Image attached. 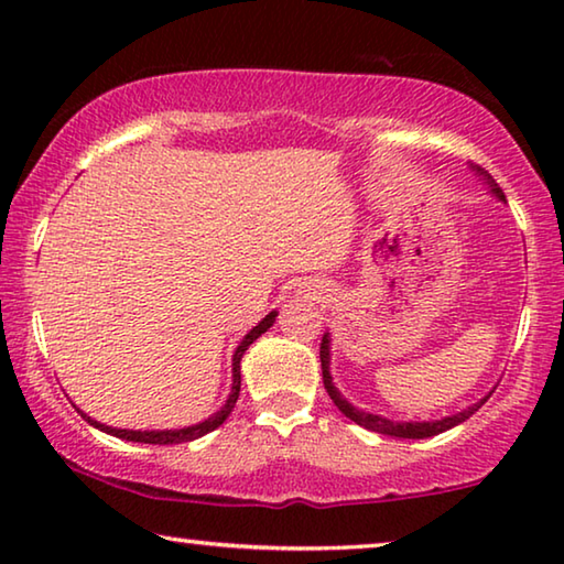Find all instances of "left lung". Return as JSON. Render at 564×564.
Returning a JSON list of instances; mask_svg holds the SVG:
<instances>
[{"instance_id": "8db88e82", "label": "left lung", "mask_w": 564, "mask_h": 564, "mask_svg": "<svg viewBox=\"0 0 564 564\" xmlns=\"http://www.w3.org/2000/svg\"><path fill=\"white\" fill-rule=\"evenodd\" d=\"M470 169L485 181V184L492 188V194L498 196L500 202H505V194L500 191V186L495 184V178L488 174V171H485L482 166H477V164H470ZM328 366H330V333H326V336H323V343H321V368H323V386H326L333 403H336V408L340 410L343 415L350 417L352 423L362 425L366 431L383 433V435H390V437H405V441H423V437H433V435H441L445 431H451V427L465 423V420L470 417L475 410L485 403V400H488V398H482L480 403H473L470 408H465L463 413L447 415V417H441V420H423V423H413V420H410V423H395V420L366 413V410H358L356 405H350L348 400L338 393V388L333 386Z\"/></svg>"}]
</instances>
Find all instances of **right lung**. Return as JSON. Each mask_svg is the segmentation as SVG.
Listing matches in <instances>:
<instances>
[{
	"label": "right lung",
	"instance_id": "obj_1",
	"mask_svg": "<svg viewBox=\"0 0 564 564\" xmlns=\"http://www.w3.org/2000/svg\"><path fill=\"white\" fill-rule=\"evenodd\" d=\"M275 316H279V313L271 311L269 316H265V318L259 323V326L246 333L243 340H241V346H238L236 352H234V386H231V395H228L224 408L218 410V413H214L208 420H204V423L188 425V427H178V431H121V427H109V425H104V423H97V420H91L87 413H82V415L87 417L94 427H99V431L109 433V435H113V437H121V441H129V443L176 445V443L196 441V437H202V435H206V433L216 431V427L221 425L228 415H231V410H234L236 400H238V393H241V358H243V352L248 350V346H251V343H253L256 338L261 336V333H265V330H269V328L273 326Z\"/></svg>",
	"mask_w": 564,
	"mask_h": 564
}]
</instances>
